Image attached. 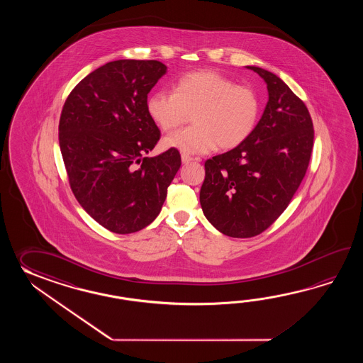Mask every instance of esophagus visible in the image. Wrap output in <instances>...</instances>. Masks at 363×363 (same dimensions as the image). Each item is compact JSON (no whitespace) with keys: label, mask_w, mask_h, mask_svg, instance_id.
<instances>
[{"label":"esophagus","mask_w":363,"mask_h":363,"mask_svg":"<svg viewBox=\"0 0 363 363\" xmlns=\"http://www.w3.org/2000/svg\"><path fill=\"white\" fill-rule=\"evenodd\" d=\"M199 161V158H193V157H191V155H182V162L184 163V164H186V163L192 162V161Z\"/></svg>","instance_id":"obj_1"}]
</instances>
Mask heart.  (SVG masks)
Wrapping results in <instances>:
<instances>
[{"mask_svg": "<svg viewBox=\"0 0 363 363\" xmlns=\"http://www.w3.org/2000/svg\"><path fill=\"white\" fill-rule=\"evenodd\" d=\"M147 110L163 131L177 128L194 113V125L167 135L163 145L184 155H205L216 145L239 147L252 135L259 116V99L250 86L235 84L214 69H200L179 77L174 92L153 93Z\"/></svg>", "mask_w": 363, "mask_h": 363, "instance_id": "heart-1", "label": "heart"}]
</instances>
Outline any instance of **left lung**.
Returning <instances> with one entry per match:
<instances>
[{
    "label": "left lung",
    "instance_id": "8db88e82",
    "mask_svg": "<svg viewBox=\"0 0 363 363\" xmlns=\"http://www.w3.org/2000/svg\"><path fill=\"white\" fill-rule=\"evenodd\" d=\"M247 69L267 84L262 118L241 145L205 162L200 191L208 222L239 239L262 233L281 216L306 174L314 141L303 101L270 71Z\"/></svg>",
    "mask_w": 363,
    "mask_h": 363
}]
</instances>
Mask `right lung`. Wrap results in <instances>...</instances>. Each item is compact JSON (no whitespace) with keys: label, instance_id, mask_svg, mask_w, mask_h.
Segmentation results:
<instances>
[{"label":"right lung","instance_id":"add662e5","mask_svg":"<svg viewBox=\"0 0 363 363\" xmlns=\"http://www.w3.org/2000/svg\"><path fill=\"white\" fill-rule=\"evenodd\" d=\"M166 69L160 61L108 62L86 75L62 108L60 147L71 191L114 233L155 220L182 164L177 149L145 157L161 138L147 114V93Z\"/></svg>","mask_w":363,"mask_h":363}]
</instances>
